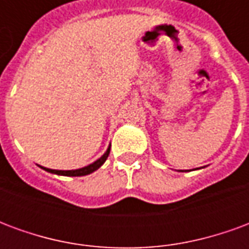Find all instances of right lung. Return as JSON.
<instances>
[{
	"label": "right lung",
	"instance_id": "add662e5",
	"mask_svg": "<svg viewBox=\"0 0 249 249\" xmlns=\"http://www.w3.org/2000/svg\"><path fill=\"white\" fill-rule=\"evenodd\" d=\"M109 152H110V146L108 148V151L104 153L103 156L98 159L97 161H94L90 165H88V167L80 168V169H74V171H56V169H49V168H44L41 167L42 169H45L48 172L51 173H56V175H61V176H85V175H89V173L94 172V171H97L98 168L103 165L105 160L108 159L109 156Z\"/></svg>",
	"mask_w": 249,
	"mask_h": 249
}]
</instances>
